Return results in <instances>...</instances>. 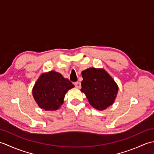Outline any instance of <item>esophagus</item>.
Instances as JSON below:
<instances>
[{"label": "esophagus", "mask_w": 154, "mask_h": 154, "mask_svg": "<svg viewBox=\"0 0 154 154\" xmlns=\"http://www.w3.org/2000/svg\"><path fill=\"white\" fill-rule=\"evenodd\" d=\"M75 86L77 88H78V89H79V88L81 87V83L80 82L75 83Z\"/></svg>", "instance_id": "34e87169"}]
</instances>
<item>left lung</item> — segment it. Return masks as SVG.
Instances as JSON below:
<instances>
[{"instance_id":"8db88e82","label":"left lung","mask_w":154,"mask_h":154,"mask_svg":"<svg viewBox=\"0 0 154 154\" xmlns=\"http://www.w3.org/2000/svg\"><path fill=\"white\" fill-rule=\"evenodd\" d=\"M81 91L91 106L101 111L112 105L119 92V86L104 69L90 67L81 72Z\"/></svg>"}]
</instances>
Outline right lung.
I'll list each match as a JSON object with an SVG mask.
<instances>
[{
    "mask_svg": "<svg viewBox=\"0 0 154 154\" xmlns=\"http://www.w3.org/2000/svg\"><path fill=\"white\" fill-rule=\"evenodd\" d=\"M74 87L61 73L50 71L39 77L32 89V95L40 109L56 110L63 104L65 94Z\"/></svg>",
    "mask_w": 154,
    "mask_h": 154,
    "instance_id": "add662e5",
    "label": "right lung"
}]
</instances>
